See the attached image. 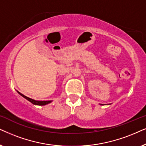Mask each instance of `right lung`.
Listing matches in <instances>:
<instances>
[{"instance_id":"1","label":"right lung","mask_w":146,"mask_h":146,"mask_svg":"<svg viewBox=\"0 0 146 146\" xmlns=\"http://www.w3.org/2000/svg\"><path fill=\"white\" fill-rule=\"evenodd\" d=\"M17 91V92H18V93H19V95H21V96L23 97V98L26 99L27 100H28L29 102H30L31 103H32L33 104L36 105V106H45V105H47V104H50V103L52 102V101H36V100H33V99H31V98H28V97L24 96V95L22 94V93H21L18 91Z\"/></svg>"}]
</instances>
